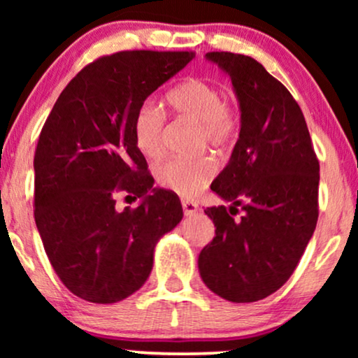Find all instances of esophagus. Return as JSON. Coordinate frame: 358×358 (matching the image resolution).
<instances>
[{
	"label": "esophagus",
	"instance_id": "esophagus-1",
	"mask_svg": "<svg viewBox=\"0 0 358 358\" xmlns=\"http://www.w3.org/2000/svg\"><path fill=\"white\" fill-rule=\"evenodd\" d=\"M182 210H184L185 217H190V215H194L195 212H197L199 205L195 202H190V200H182Z\"/></svg>",
	"mask_w": 358,
	"mask_h": 358
}]
</instances>
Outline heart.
Listing matches in <instances>:
<instances>
[{"label":"heart","mask_w":358,"mask_h":358,"mask_svg":"<svg viewBox=\"0 0 358 358\" xmlns=\"http://www.w3.org/2000/svg\"><path fill=\"white\" fill-rule=\"evenodd\" d=\"M166 104L174 114L199 125L200 145L223 150L233 143L238 120L233 107L224 101L222 91L212 83L189 80L176 86L166 96ZM164 117L151 106H141L134 120L136 148L148 159L163 155ZM217 173L210 156L195 159H169L158 169V180L180 197L192 199L202 192Z\"/></svg>","instance_id":"1"}]
</instances>
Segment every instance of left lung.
Instances as JSON below:
<instances>
[{
	"instance_id": "1",
	"label": "left lung",
	"mask_w": 358,
	"mask_h": 358,
	"mask_svg": "<svg viewBox=\"0 0 358 358\" xmlns=\"http://www.w3.org/2000/svg\"><path fill=\"white\" fill-rule=\"evenodd\" d=\"M233 83L239 138L212 190L229 207L205 210L213 241L199 256L205 285L224 300L272 295L295 271L317 222L320 163L300 106L251 57L208 52ZM243 210L234 219L237 208Z\"/></svg>"
}]
</instances>
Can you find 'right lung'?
<instances>
[{
	"label": "right lung",
	"instance_id": "1",
	"mask_svg": "<svg viewBox=\"0 0 358 358\" xmlns=\"http://www.w3.org/2000/svg\"><path fill=\"white\" fill-rule=\"evenodd\" d=\"M192 57H102L68 83L43 125L34 156V217L53 271L83 300L109 305L141 288L156 244L182 220L179 199L153 187L134 120L146 97ZM119 192L140 198L139 207L117 210Z\"/></svg>",
	"mask_w": 358,
	"mask_h": 358
}]
</instances>
